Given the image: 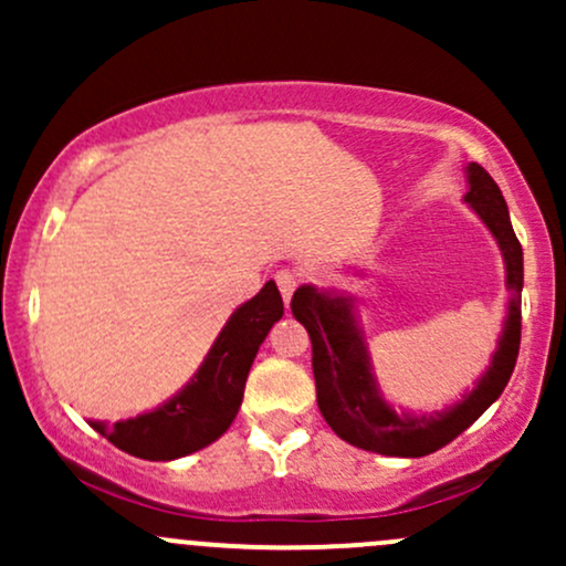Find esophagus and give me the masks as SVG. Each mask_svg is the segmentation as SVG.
<instances>
[{
  "label": "esophagus",
  "mask_w": 566,
  "mask_h": 566,
  "mask_svg": "<svg viewBox=\"0 0 566 566\" xmlns=\"http://www.w3.org/2000/svg\"><path fill=\"white\" fill-rule=\"evenodd\" d=\"M276 284H279V292H282V297H284V303H290V297H292V292L297 290V276L292 274V271H276Z\"/></svg>",
  "instance_id": "34e87169"
}]
</instances>
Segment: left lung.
<instances>
[{"instance_id": "1", "label": "left lung", "mask_w": 566, "mask_h": 566, "mask_svg": "<svg viewBox=\"0 0 566 566\" xmlns=\"http://www.w3.org/2000/svg\"><path fill=\"white\" fill-rule=\"evenodd\" d=\"M471 191L465 201L479 212L486 229L495 233L509 271V319L500 337L492 367L463 401L437 415L396 412L375 388L365 340L350 314L348 297H329L314 287H301L292 295V316L311 337V365L316 380V405L333 431L359 450L391 454V458H423L458 439L476 423L492 401L509 386L522 343V244L513 233L509 207L492 175L482 165H469Z\"/></svg>"}]
</instances>
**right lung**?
Returning <instances> with one entry per match:
<instances>
[{"label":"right lung","instance_id":"add662e5","mask_svg":"<svg viewBox=\"0 0 566 566\" xmlns=\"http://www.w3.org/2000/svg\"><path fill=\"white\" fill-rule=\"evenodd\" d=\"M282 314L284 303L276 284L265 282V287L231 316L197 378L175 399L133 420L114 426L93 423V428L122 452L143 460H175L212 444L237 418L252 359Z\"/></svg>","mask_w":566,"mask_h":566}]
</instances>
